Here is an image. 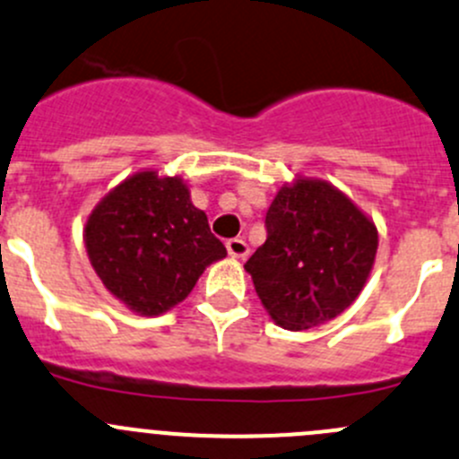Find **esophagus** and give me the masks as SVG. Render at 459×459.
Returning a JSON list of instances; mask_svg holds the SVG:
<instances>
[{
    "label": "esophagus",
    "mask_w": 459,
    "mask_h": 459,
    "mask_svg": "<svg viewBox=\"0 0 459 459\" xmlns=\"http://www.w3.org/2000/svg\"><path fill=\"white\" fill-rule=\"evenodd\" d=\"M226 251H229V255L242 260V257L248 255V244L244 242V239L233 238V239H229V242H226Z\"/></svg>",
    "instance_id": "1"
}]
</instances>
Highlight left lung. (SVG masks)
Segmentation results:
<instances>
[{"label": "left lung", "instance_id": "left-lung-1", "mask_svg": "<svg viewBox=\"0 0 459 459\" xmlns=\"http://www.w3.org/2000/svg\"><path fill=\"white\" fill-rule=\"evenodd\" d=\"M266 242L244 269L275 325L311 329L348 309L370 278L377 226L332 184L298 177L266 211Z\"/></svg>", "mask_w": 459, "mask_h": 459}]
</instances>
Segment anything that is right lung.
<instances>
[{"mask_svg":"<svg viewBox=\"0 0 459 459\" xmlns=\"http://www.w3.org/2000/svg\"><path fill=\"white\" fill-rule=\"evenodd\" d=\"M84 247L107 291L139 316L179 305L204 269L226 257L184 179L157 170L127 177L96 204Z\"/></svg>","mask_w":459,"mask_h":459,"instance_id":"obj_1","label":"right lung"}]
</instances>
